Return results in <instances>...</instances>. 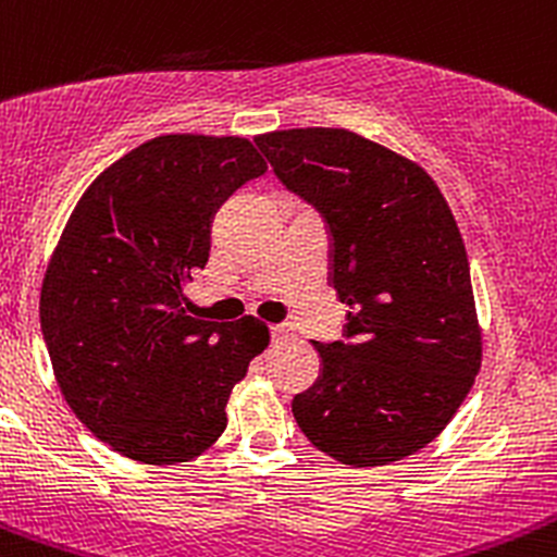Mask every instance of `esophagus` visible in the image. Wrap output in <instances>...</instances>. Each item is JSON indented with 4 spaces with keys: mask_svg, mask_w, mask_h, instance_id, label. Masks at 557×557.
I'll return each mask as SVG.
<instances>
[{
    "mask_svg": "<svg viewBox=\"0 0 557 557\" xmlns=\"http://www.w3.org/2000/svg\"><path fill=\"white\" fill-rule=\"evenodd\" d=\"M269 333H272V338H285V335H290V325H269Z\"/></svg>",
    "mask_w": 557,
    "mask_h": 557,
    "instance_id": "esophagus-1",
    "label": "esophagus"
}]
</instances>
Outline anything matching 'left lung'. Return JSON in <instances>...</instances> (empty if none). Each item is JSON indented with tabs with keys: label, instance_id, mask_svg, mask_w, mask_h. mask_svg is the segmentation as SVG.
I'll list each match as a JSON object with an SVG mask.
<instances>
[{
	"label": "left lung",
	"instance_id": "obj_1",
	"mask_svg": "<svg viewBox=\"0 0 557 557\" xmlns=\"http://www.w3.org/2000/svg\"><path fill=\"white\" fill-rule=\"evenodd\" d=\"M283 185L325 213L348 344H314L322 377L293 399L317 449L351 468L414 455L455 418L481 370L466 243L433 176L348 129L256 137Z\"/></svg>",
	"mask_w": 557,
	"mask_h": 557
}]
</instances>
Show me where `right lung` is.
Wrapping results in <instances>:
<instances>
[{
	"instance_id": "1",
	"label": "right lung",
	"mask_w": 557,
	"mask_h": 557,
	"mask_svg": "<svg viewBox=\"0 0 557 557\" xmlns=\"http://www.w3.org/2000/svg\"><path fill=\"white\" fill-rule=\"evenodd\" d=\"M267 161L246 137L161 134L84 189L47 264L41 333L60 394L100 442L145 466L195 460L269 346L253 314L189 317L211 216Z\"/></svg>"
}]
</instances>
